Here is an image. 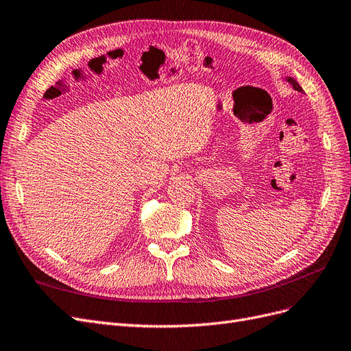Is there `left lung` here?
<instances>
[{"label": "left lung", "instance_id": "obj_1", "mask_svg": "<svg viewBox=\"0 0 351 351\" xmlns=\"http://www.w3.org/2000/svg\"><path fill=\"white\" fill-rule=\"evenodd\" d=\"M288 82L293 86V89H296V90H300V93H302V88L300 86V84H298L295 80H292V77H288Z\"/></svg>", "mask_w": 351, "mask_h": 351}]
</instances>
